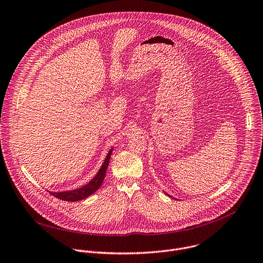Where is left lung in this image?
<instances>
[{"instance_id":"1","label":"left lung","mask_w":263,"mask_h":263,"mask_svg":"<svg viewBox=\"0 0 263 263\" xmlns=\"http://www.w3.org/2000/svg\"><path fill=\"white\" fill-rule=\"evenodd\" d=\"M167 195H168V194H167Z\"/></svg>"}]
</instances>
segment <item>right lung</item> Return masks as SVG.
I'll list each match as a JSON object with an SVG mask.
<instances>
[{
  "instance_id": "right-lung-1",
  "label": "right lung",
  "mask_w": 263,
  "mask_h": 263,
  "mask_svg": "<svg viewBox=\"0 0 263 263\" xmlns=\"http://www.w3.org/2000/svg\"><path fill=\"white\" fill-rule=\"evenodd\" d=\"M112 153V148L108 152L101 168L99 169V171L97 172V174L95 176V178L89 183L86 184L85 186L79 188V189H75L72 191H66V192H50V194H52L54 197L62 199L64 201H78V200H82L86 197H89L90 195H92L93 193H95L102 185L103 180L105 178V173L109 164V159Z\"/></svg>"
}]
</instances>
